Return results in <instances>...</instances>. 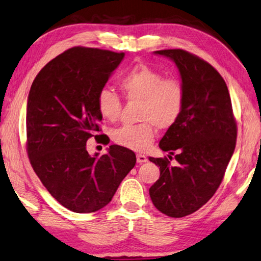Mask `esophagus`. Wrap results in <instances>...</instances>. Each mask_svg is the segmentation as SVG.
Wrapping results in <instances>:
<instances>
[{
  "label": "esophagus",
  "mask_w": 261,
  "mask_h": 261,
  "mask_svg": "<svg viewBox=\"0 0 261 261\" xmlns=\"http://www.w3.org/2000/svg\"><path fill=\"white\" fill-rule=\"evenodd\" d=\"M147 161H148V158L145 155H142V154H138L137 155V162L139 163V164H142V163H146Z\"/></svg>",
  "instance_id": "34e87169"
}]
</instances>
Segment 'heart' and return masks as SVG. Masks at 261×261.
Instances as JSON below:
<instances>
[{
    "mask_svg": "<svg viewBox=\"0 0 261 261\" xmlns=\"http://www.w3.org/2000/svg\"><path fill=\"white\" fill-rule=\"evenodd\" d=\"M119 85L126 100L140 103L139 120L142 123L115 129L112 139L127 149L144 151L154 141L155 126L167 130L180 119L185 105V89L177 79L165 78L146 64H137L126 71ZM96 103L103 119L117 120L122 104L113 90L100 89Z\"/></svg>",
    "mask_w": 261,
    "mask_h": 261,
    "instance_id": "heart-1",
    "label": "heart"
}]
</instances>
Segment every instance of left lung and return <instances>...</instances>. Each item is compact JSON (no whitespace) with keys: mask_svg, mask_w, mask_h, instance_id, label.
<instances>
[{"mask_svg":"<svg viewBox=\"0 0 261 261\" xmlns=\"http://www.w3.org/2000/svg\"><path fill=\"white\" fill-rule=\"evenodd\" d=\"M177 66L185 89V105L176 123L160 141L174 155L149 157L160 167V178L149 189L154 206L170 217L197 212L216 192L236 149L237 123L225 81L206 61L183 49L154 52Z\"/></svg>","mask_w":261,"mask_h":261,"instance_id":"8db88e82","label":"left lung"}]
</instances>
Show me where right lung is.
Wrapping results in <instances>:
<instances>
[{
    "label": "right lung",
    "instance_id": "right-lung-1",
    "mask_svg": "<svg viewBox=\"0 0 261 261\" xmlns=\"http://www.w3.org/2000/svg\"><path fill=\"white\" fill-rule=\"evenodd\" d=\"M124 53L72 47L36 75L27 100V151L44 187L61 205L80 214L109 203L136 165L135 152L112 145L107 154L90 156L87 140L97 139L103 119L97 94Z\"/></svg>",
    "mask_w": 261,
    "mask_h": 261
}]
</instances>
